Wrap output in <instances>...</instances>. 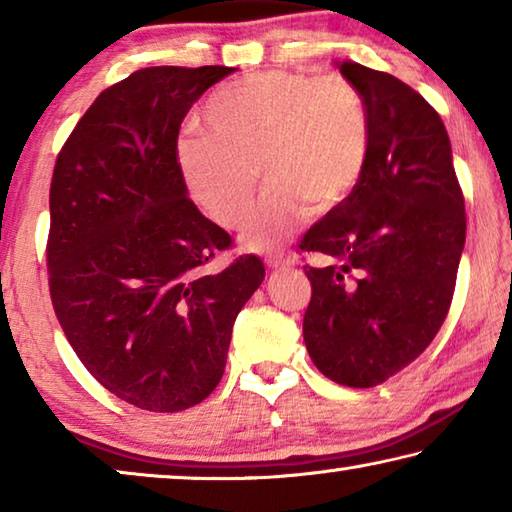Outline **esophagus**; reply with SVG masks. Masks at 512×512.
<instances>
[{"mask_svg": "<svg viewBox=\"0 0 512 512\" xmlns=\"http://www.w3.org/2000/svg\"><path fill=\"white\" fill-rule=\"evenodd\" d=\"M293 259L291 257H282V255H273V257H266V266L273 268V271H287V268H291Z\"/></svg>", "mask_w": 512, "mask_h": 512, "instance_id": "obj_1", "label": "esophagus"}]
</instances>
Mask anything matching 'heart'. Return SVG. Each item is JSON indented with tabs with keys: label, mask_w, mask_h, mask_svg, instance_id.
<instances>
[{
	"label": "heart",
	"mask_w": 512,
	"mask_h": 512,
	"mask_svg": "<svg viewBox=\"0 0 512 512\" xmlns=\"http://www.w3.org/2000/svg\"><path fill=\"white\" fill-rule=\"evenodd\" d=\"M203 121L212 135L178 142L185 185L210 219L239 230L253 212L262 169L268 192L244 235L255 253L282 246L307 210H336L366 169V106L339 74H253L214 92Z\"/></svg>",
	"instance_id": "1"
}]
</instances>
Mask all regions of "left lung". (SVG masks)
Instances as JSON below:
<instances>
[{"instance_id": "left-lung-1", "label": "left lung", "mask_w": 512, "mask_h": 512, "mask_svg": "<svg viewBox=\"0 0 512 512\" xmlns=\"http://www.w3.org/2000/svg\"><path fill=\"white\" fill-rule=\"evenodd\" d=\"M368 115V160L354 192L311 225L302 253L311 300L302 336L336 384L377 386L409 366L452 305L465 201L443 119L395 76L339 63Z\"/></svg>"}]
</instances>
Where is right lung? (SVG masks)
<instances>
[{
    "mask_svg": "<svg viewBox=\"0 0 512 512\" xmlns=\"http://www.w3.org/2000/svg\"><path fill=\"white\" fill-rule=\"evenodd\" d=\"M235 67H144L110 85L58 153L49 189V293L90 375L153 413L203 402L219 384L232 325L264 280L198 212L178 162L189 108Z\"/></svg>",
    "mask_w": 512,
    "mask_h": 512,
    "instance_id": "right-lung-1",
    "label": "right lung"
}]
</instances>
